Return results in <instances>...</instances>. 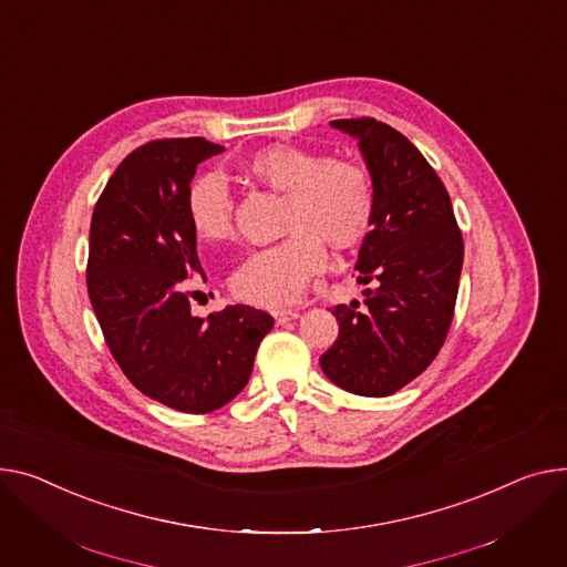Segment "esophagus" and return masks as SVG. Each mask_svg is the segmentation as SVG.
Here are the masks:
<instances>
[{
    "mask_svg": "<svg viewBox=\"0 0 567 567\" xmlns=\"http://www.w3.org/2000/svg\"><path fill=\"white\" fill-rule=\"evenodd\" d=\"M274 319H276V323H289V321H293V319H298V310H276L274 312Z\"/></svg>",
    "mask_w": 567,
    "mask_h": 567,
    "instance_id": "34e87169",
    "label": "esophagus"
}]
</instances>
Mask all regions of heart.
<instances>
[{
  "mask_svg": "<svg viewBox=\"0 0 567 567\" xmlns=\"http://www.w3.org/2000/svg\"><path fill=\"white\" fill-rule=\"evenodd\" d=\"M244 173L287 194L282 230L287 239L250 252L230 278L233 293L248 306L280 308L296 300L326 264L323 241L337 250L358 246L373 218L369 175L315 150L269 145L244 162ZM196 235L216 244L233 237V196L216 173L200 175L186 196Z\"/></svg>",
  "mask_w": 567,
  "mask_h": 567,
  "instance_id": "1",
  "label": "heart"
}]
</instances>
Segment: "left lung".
<instances>
[{
  "label": "left lung",
  "instance_id": "left-lung-1",
  "mask_svg": "<svg viewBox=\"0 0 567 567\" xmlns=\"http://www.w3.org/2000/svg\"><path fill=\"white\" fill-rule=\"evenodd\" d=\"M358 141L373 186L371 230L358 250L364 303L332 310L328 379L360 396H390L435 360L454 319L463 237L437 173L401 132L373 118L332 121Z\"/></svg>",
  "mask_w": 567,
  "mask_h": 567
}]
</instances>
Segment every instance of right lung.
<instances>
[{
    "mask_svg": "<svg viewBox=\"0 0 567 567\" xmlns=\"http://www.w3.org/2000/svg\"><path fill=\"white\" fill-rule=\"evenodd\" d=\"M220 153L203 136L141 145L106 182L91 220L86 285L111 355L145 396L192 414L246 388L274 328L250 306L192 315L186 278L203 267L186 196L198 164Z\"/></svg>",
    "mask_w": 567,
    "mask_h": 567,
    "instance_id": "add662e5",
    "label": "right lung"
}]
</instances>
